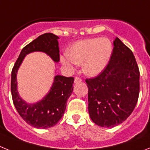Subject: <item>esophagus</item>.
<instances>
[{"label":"esophagus","mask_w":150,"mask_h":150,"mask_svg":"<svg viewBox=\"0 0 150 150\" xmlns=\"http://www.w3.org/2000/svg\"><path fill=\"white\" fill-rule=\"evenodd\" d=\"M81 81H82V79L79 77H75V79H74V83H80Z\"/></svg>","instance_id":"obj_1"}]
</instances>
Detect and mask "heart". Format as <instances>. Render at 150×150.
<instances>
[{
  "instance_id": "obj_1",
  "label": "heart",
  "mask_w": 150,
  "mask_h": 150,
  "mask_svg": "<svg viewBox=\"0 0 150 150\" xmlns=\"http://www.w3.org/2000/svg\"><path fill=\"white\" fill-rule=\"evenodd\" d=\"M112 47L107 38H92L74 43L67 51V55L60 58L61 63L68 70L74 64H83L86 75L96 76L106 68L112 55Z\"/></svg>"
}]
</instances>
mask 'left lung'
Returning a JSON list of instances; mask_svg holds the SVG:
<instances>
[{"mask_svg":"<svg viewBox=\"0 0 150 150\" xmlns=\"http://www.w3.org/2000/svg\"><path fill=\"white\" fill-rule=\"evenodd\" d=\"M109 64L98 76L86 80L88 113L96 125L112 128L132 114L140 91V72L132 50L118 38Z\"/></svg>","mask_w":150,"mask_h":150,"instance_id":"1","label":"left lung"}]
</instances>
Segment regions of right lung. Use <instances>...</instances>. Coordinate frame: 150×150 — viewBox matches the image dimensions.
I'll list each match as a JSON object with an SVG mask.
<instances>
[{
	"mask_svg": "<svg viewBox=\"0 0 150 150\" xmlns=\"http://www.w3.org/2000/svg\"><path fill=\"white\" fill-rule=\"evenodd\" d=\"M59 38L46 33L25 46L21 51L11 74V93L13 101L18 114L26 122L36 128H49L62 119L67 99L73 92L74 77L56 75L48 93L39 101L30 104L20 97L17 87V73L26 55L34 52H44L55 63L59 62Z\"/></svg>",
	"mask_w": 150,
	"mask_h": 150,
	"instance_id": "add662e5",
	"label": "right lung"
}]
</instances>
